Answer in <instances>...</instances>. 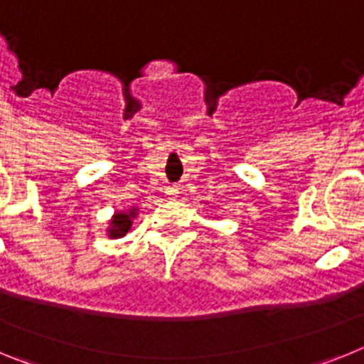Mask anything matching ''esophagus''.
I'll return each mask as SVG.
<instances>
[{
	"mask_svg": "<svg viewBox=\"0 0 364 364\" xmlns=\"http://www.w3.org/2000/svg\"><path fill=\"white\" fill-rule=\"evenodd\" d=\"M166 193L169 198H175L176 195H178V186H167Z\"/></svg>",
	"mask_w": 364,
	"mask_h": 364,
	"instance_id": "34e87169",
	"label": "esophagus"
}]
</instances>
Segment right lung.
Listing matches in <instances>:
<instances>
[{
    "label": "right lung",
    "mask_w": 364,
    "mask_h": 364,
    "mask_svg": "<svg viewBox=\"0 0 364 364\" xmlns=\"http://www.w3.org/2000/svg\"><path fill=\"white\" fill-rule=\"evenodd\" d=\"M136 215V210H129L127 213H117L111 220V228H109V237L111 239H118V237H124L127 231L131 230V224H133V218Z\"/></svg>",
    "instance_id": "add662e5"
}]
</instances>
